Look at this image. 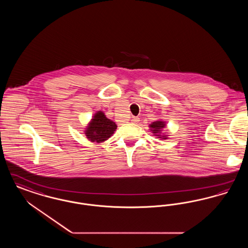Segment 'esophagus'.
I'll return each mask as SVG.
<instances>
[{"label": "esophagus", "instance_id": "1", "mask_svg": "<svg viewBox=\"0 0 248 248\" xmlns=\"http://www.w3.org/2000/svg\"><path fill=\"white\" fill-rule=\"evenodd\" d=\"M139 121H140V118H138V117H133L132 118V122L133 123H139Z\"/></svg>", "mask_w": 248, "mask_h": 248}]
</instances>
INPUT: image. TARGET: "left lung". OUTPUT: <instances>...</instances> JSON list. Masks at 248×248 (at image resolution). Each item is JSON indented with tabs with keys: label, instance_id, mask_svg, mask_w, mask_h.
Instances as JSON below:
<instances>
[{
	"label": "left lung",
	"instance_id": "8db88e82",
	"mask_svg": "<svg viewBox=\"0 0 248 248\" xmlns=\"http://www.w3.org/2000/svg\"><path fill=\"white\" fill-rule=\"evenodd\" d=\"M165 125V122L158 121V122H154V123L150 125V127L152 128L151 130L153 131L154 134H155V136H158L159 138H163V140H165V139H166L165 136H161V135H160V134H161V129L164 128Z\"/></svg>",
	"mask_w": 248,
	"mask_h": 248
}]
</instances>
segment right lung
Listing matches in <instances>:
<instances>
[{
  "label": "right lung",
  "instance_id": "obj_1",
  "mask_svg": "<svg viewBox=\"0 0 248 248\" xmlns=\"http://www.w3.org/2000/svg\"><path fill=\"white\" fill-rule=\"evenodd\" d=\"M116 128L114 122L107 118L102 111H97L85 131V135L91 141L100 143L110 138Z\"/></svg>",
  "mask_w": 248,
  "mask_h": 248
}]
</instances>
